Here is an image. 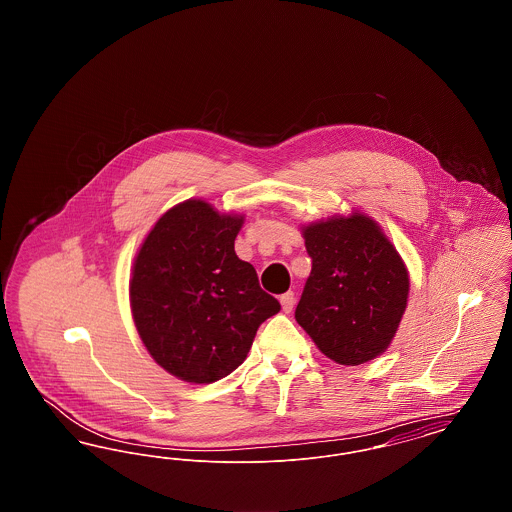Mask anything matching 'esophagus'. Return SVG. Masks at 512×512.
<instances>
[{
	"label": "esophagus",
	"mask_w": 512,
	"mask_h": 512,
	"mask_svg": "<svg viewBox=\"0 0 512 512\" xmlns=\"http://www.w3.org/2000/svg\"><path fill=\"white\" fill-rule=\"evenodd\" d=\"M280 305L284 313H292L293 305H295V295L292 292L280 295Z\"/></svg>",
	"instance_id": "1"
}]
</instances>
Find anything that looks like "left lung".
<instances>
[{"instance_id":"8db88e82","label":"left lung","mask_w":512,"mask_h":512,"mask_svg":"<svg viewBox=\"0 0 512 512\" xmlns=\"http://www.w3.org/2000/svg\"><path fill=\"white\" fill-rule=\"evenodd\" d=\"M313 259L295 320L338 365H363L397 334L409 299V270L380 224L365 213L301 226Z\"/></svg>"}]
</instances>
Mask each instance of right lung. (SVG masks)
<instances>
[{"mask_svg": "<svg viewBox=\"0 0 512 512\" xmlns=\"http://www.w3.org/2000/svg\"><path fill=\"white\" fill-rule=\"evenodd\" d=\"M244 215L186 199L153 224L130 276V309L147 353L190 384L242 365L257 328L280 311L234 242Z\"/></svg>", "mask_w": 512, "mask_h": 512, "instance_id": "right-lung-1", "label": "right lung"}]
</instances>
